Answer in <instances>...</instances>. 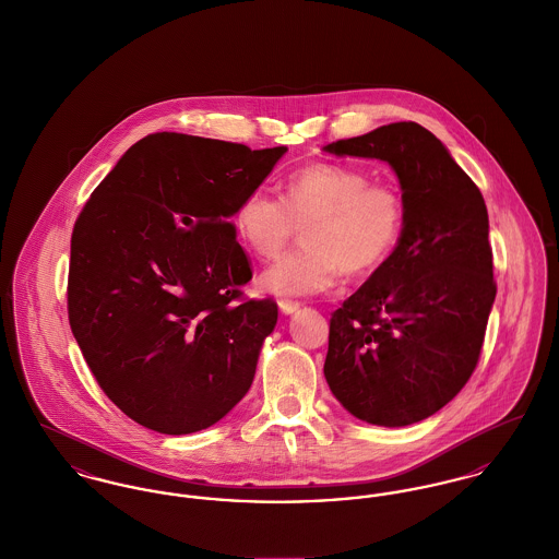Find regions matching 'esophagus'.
<instances>
[{"label": "esophagus", "mask_w": 559, "mask_h": 559, "mask_svg": "<svg viewBox=\"0 0 559 559\" xmlns=\"http://www.w3.org/2000/svg\"><path fill=\"white\" fill-rule=\"evenodd\" d=\"M277 305H280V311L286 313V316H288V313H295L298 307H300V302H297V300H288V298H282Z\"/></svg>", "instance_id": "34e87169"}]
</instances>
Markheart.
I'll return each mask as SVG.
<instances>
[{"label": "heart", "mask_w": 559, "mask_h": 559, "mask_svg": "<svg viewBox=\"0 0 559 559\" xmlns=\"http://www.w3.org/2000/svg\"><path fill=\"white\" fill-rule=\"evenodd\" d=\"M405 216L399 188L371 182L358 167L313 163L286 178L282 201L262 190L248 192L233 212V226L262 261L280 257L302 228L305 248L269 266L261 286L273 295L307 297L335 286L341 271L360 277L383 264L403 235Z\"/></svg>", "instance_id": "obj_1"}]
</instances>
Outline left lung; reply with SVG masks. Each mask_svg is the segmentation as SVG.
I'll return each mask as SVG.
<instances>
[{
  "mask_svg": "<svg viewBox=\"0 0 559 559\" xmlns=\"http://www.w3.org/2000/svg\"><path fill=\"white\" fill-rule=\"evenodd\" d=\"M326 150L390 163L407 216L394 252L333 311L324 377L358 419L409 426L443 409L481 356L496 298L484 194L411 120Z\"/></svg>",
  "mask_w": 559,
  "mask_h": 559,
  "instance_id": "8db88e82",
  "label": "left lung"
}]
</instances>
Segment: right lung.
<instances>
[{
  "instance_id": "right-lung-1",
  "label": "right lung",
  "mask_w": 559,
  "mask_h": 559,
  "mask_svg": "<svg viewBox=\"0 0 559 559\" xmlns=\"http://www.w3.org/2000/svg\"><path fill=\"white\" fill-rule=\"evenodd\" d=\"M286 150L152 133L75 221L72 333L106 396L150 430L210 428L252 385L277 305L243 298L252 266L230 218Z\"/></svg>"
}]
</instances>
